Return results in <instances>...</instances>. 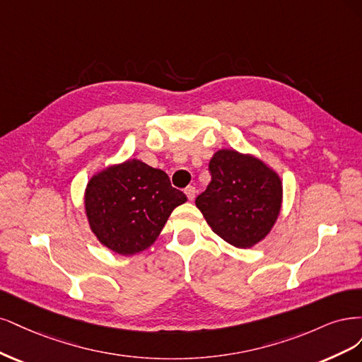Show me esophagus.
<instances>
[{"label":"esophagus","instance_id":"1","mask_svg":"<svg viewBox=\"0 0 362 362\" xmlns=\"http://www.w3.org/2000/svg\"><path fill=\"white\" fill-rule=\"evenodd\" d=\"M185 194H186V197H188V200L192 202L195 198V188H194V186H188V188L185 189Z\"/></svg>","mask_w":362,"mask_h":362}]
</instances>
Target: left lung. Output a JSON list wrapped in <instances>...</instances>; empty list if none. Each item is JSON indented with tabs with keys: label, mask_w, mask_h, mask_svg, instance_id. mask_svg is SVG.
<instances>
[{
	"label": "left lung",
	"mask_w": 362,
	"mask_h": 362,
	"mask_svg": "<svg viewBox=\"0 0 362 362\" xmlns=\"http://www.w3.org/2000/svg\"><path fill=\"white\" fill-rule=\"evenodd\" d=\"M212 180L197 197L212 231L236 248H251L274 228L283 206V180L264 160L235 148L216 150Z\"/></svg>",
	"instance_id": "obj_1"
}]
</instances>
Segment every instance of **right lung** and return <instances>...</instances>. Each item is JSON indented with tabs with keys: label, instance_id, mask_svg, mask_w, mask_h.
Here are the masks:
<instances>
[{
	"label": "right lung",
	"instance_id": "right-lung-1",
	"mask_svg": "<svg viewBox=\"0 0 362 362\" xmlns=\"http://www.w3.org/2000/svg\"><path fill=\"white\" fill-rule=\"evenodd\" d=\"M186 202L165 171L136 158L95 173L84 191L93 235L120 255L143 252L155 243L171 212Z\"/></svg>",
	"mask_w": 362,
	"mask_h": 362
}]
</instances>
